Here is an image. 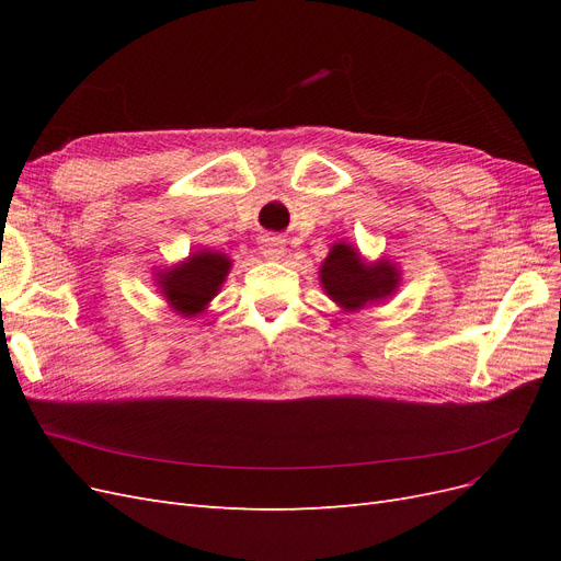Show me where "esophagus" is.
<instances>
[{"instance_id":"obj_1","label":"esophagus","mask_w":561,"mask_h":561,"mask_svg":"<svg viewBox=\"0 0 561 561\" xmlns=\"http://www.w3.org/2000/svg\"><path fill=\"white\" fill-rule=\"evenodd\" d=\"M260 250L266 260H283L285 257V241L280 239V236H264V239L260 241Z\"/></svg>"}]
</instances>
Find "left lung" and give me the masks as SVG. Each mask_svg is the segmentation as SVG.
<instances>
[{
    "mask_svg": "<svg viewBox=\"0 0 561 561\" xmlns=\"http://www.w3.org/2000/svg\"><path fill=\"white\" fill-rule=\"evenodd\" d=\"M320 285L344 311H358L393 295L400 285V271L390 260L365 262L353 245L334 243L320 266Z\"/></svg>",
    "mask_w": 561,
    "mask_h": 561,
    "instance_id": "1",
    "label": "left lung"
}]
</instances>
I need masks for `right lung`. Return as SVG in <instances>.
I'll use <instances>...</instances> for the list:
<instances>
[{"label": "right lung", "mask_w": 561, "mask_h": 561, "mask_svg": "<svg viewBox=\"0 0 561 561\" xmlns=\"http://www.w3.org/2000/svg\"><path fill=\"white\" fill-rule=\"evenodd\" d=\"M229 268L231 260L227 254L215 250H198L184 262L159 271V274H154V280L168 307L184 318H194L208 309V304L219 293V287H222Z\"/></svg>", "instance_id": "1"}]
</instances>
